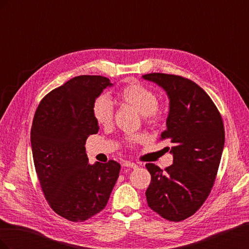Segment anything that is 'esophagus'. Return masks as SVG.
<instances>
[{"instance_id": "1", "label": "esophagus", "mask_w": 249, "mask_h": 249, "mask_svg": "<svg viewBox=\"0 0 249 249\" xmlns=\"http://www.w3.org/2000/svg\"><path fill=\"white\" fill-rule=\"evenodd\" d=\"M124 167H130V168H133V169H136L138 167V165L136 163L134 162H130V161H125L124 163Z\"/></svg>"}]
</instances>
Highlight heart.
<instances>
[{
	"mask_svg": "<svg viewBox=\"0 0 249 249\" xmlns=\"http://www.w3.org/2000/svg\"><path fill=\"white\" fill-rule=\"evenodd\" d=\"M117 100L138 111L144 117L145 122L150 124H159L164 119L165 111L158 104V95L152 89L140 83L132 82L125 85L117 93ZM92 113L95 122L99 124L108 126L112 124L114 109L107 95L96 97L92 105ZM142 140V135H133L126 138L127 144L130 145L136 144Z\"/></svg>",
	"mask_w": 249,
	"mask_h": 249,
	"instance_id": "1",
	"label": "heart"
}]
</instances>
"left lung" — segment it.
<instances>
[{"label":"left lung","instance_id":"obj_1","mask_svg":"<svg viewBox=\"0 0 249 249\" xmlns=\"http://www.w3.org/2000/svg\"><path fill=\"white\" fill-rule=\"evenodd\" d=\"M142 78L168 95L167 129L161 139L170 141L173 156L165 170L145 165L152 176L146 200L165 219L182 221L202 206L214 185L224 146L223 122L211 97L191 80L160 72Z\"/></svg>","mask_w":249,"mask_h":249}]
</instances>
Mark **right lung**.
I'll return each instance as SVG.
<instances>
[{
  "instance_id": "add662e5",
  "label": "right lung",
  "mask_w": 249,
  "mask_h": 249,
  "mask_svg": "<svg viewBox=\"0 0 249 249\" xmlns=\"http://www.w3.org/2000/svg\"><path fill=\"white\" fill-rule=\"evenodd\" d=\"M102 76H79L52 90L35 112L31 146L37 177L51 208L72 222L85 221L106 207L120 164L88 163L87 138L99 132L92 105L105 88Z\"/></svg>"
}]
</instances>
